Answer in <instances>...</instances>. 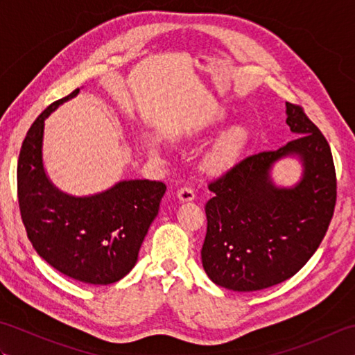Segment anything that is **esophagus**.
I'll use <instances>...</instances> for the list:
<instances>
[{"label":"esophagus","instance_id":"obj_1","mask_svg":"<svg viewBox=\"0 0 355 355\" xmlns=\"http://www.w3.org/2000/svg\"><path fill=\"white\" fill-rule=\"evenodd\" d=\"M177 197H178L180 201H192L195 198V191L192 189L191 186H184L178 191Z\"/></svg>","mask_w":355,"mask_h":355}]
</instances>
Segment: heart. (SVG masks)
Listing matches in <instances>:
<instances>
[{"instance_id":"obj_1","label":"heart","mask_w":355,"mask_h":355,"mask_svg":"<svg viewBox=\"0 0 355 355\" xmlns=\"http://www.w3.org/2000/svg\"><path fill=\"white\" fill-rule=\"evenodd\" d=\"M241 135L230 134L207 157L206 166L210 171H223L235 160L241 148Z\"/></svg>"}]
</instances>
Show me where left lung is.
<instances>
[{
	"mask_svg": "<svg viewBox=\"0 0 355 355\" xmlns=\"http://www.w3.org/2000/svg\"><path fill=\"white\" fill-rule=\"evenodd\" d=\"M286 125L299 137L277 150L244 158L209 184L202 267L216 285L256 291L281 284L318 250L334 214L337 182L327 139L302 107L285 103ZM297 156L303 178L293 188L270 180L272 164Z\"/></svg>",
	"mask_w": 355,
	"mask_h": 355,
	"instance_id": "obj_1",
	"label": "left lung"
}]
</instances>
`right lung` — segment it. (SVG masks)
Segmentation results:
<instances>
[{
    "mask_svg": "<svg viewBox=\"0 0 355 355\" xmlns=\"http://www.w3.org/2000/svg\"><path fill=\"white\" fill-rule=\"evenodd\" d=\"M78 93L79 88L53 102L27 131L18 158V202L27 236L42 259L76 281L108 285L137 262L166 186L125 180L101 193L73 197L50 182L42 163L44 120Z\"/></svg>",
    "mask_w": 355,
    "mask_h": 355,
    "instance_id": "obj_1",
    "label": "right lung"
}]
</instances>
